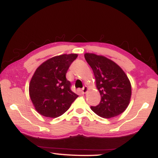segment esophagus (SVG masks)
<instances>
[{
  "mask_svg": "<svg viewBox=\"0 0 158 158\" xmlns=\"http://www.w3.org/2000/svg\"><path fill=\"white\" fill-rule=\"evenodd\" d=\"M87 91H88V87H87V86H85L84 88H83L81 90V94H85Z\"/></svg>",
  "mask_w": 158,
  "mask_h": 158,
  "instance_id": "obj_1",
  "label": "esophagus"
}]
</instances>
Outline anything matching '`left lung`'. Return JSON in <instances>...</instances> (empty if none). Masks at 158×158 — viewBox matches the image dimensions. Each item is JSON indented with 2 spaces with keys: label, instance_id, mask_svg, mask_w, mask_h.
<instances>
[{
  "label": "left lung",
  "instance_id": "8db88e82",
  "mask_svg": "<svg viewBox=\"0 0 158 158\" xmlns=\"http://www.w3.org/2000/svg\"><path fill=\"white\" fill-rule=\"evenodd\" d=\"M85 60L93 70L96 85L101 96L97 106L90 108L98 116L110 118L122 114L129 104L131 86L126 74L106 57L85 53Z\"/></svg>",
  "mask_w": 158,
  "mask_h": 158
}]
</instances>
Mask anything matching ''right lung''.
<instances>
[{
    "label": "right lung",
    "instance_id": "add662e5",
    "mask_svg": "<svg viewBox=\"0 0 158 158\" xmlns=\"http://www.w3.org/2000/svg\"><path fill=\"white\" fill-rule=\"evenodd\" d=\"M77 54H63L42 63L36 69L29 86L32 104L41 115L56 118L69 109L78 97L66 79L69 67Z\"/></svg>",
    "mask_w": 158,
    "mask_h": 158
}]
</instances>
